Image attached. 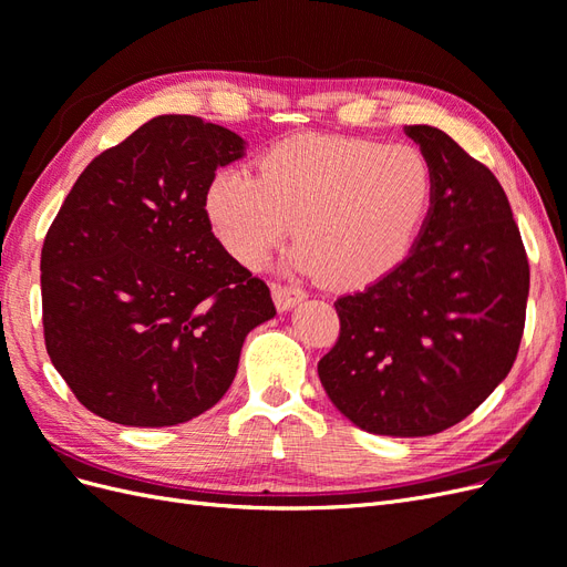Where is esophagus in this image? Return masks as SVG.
<instances>
[{"mask_svg":"<svg viewBox=\"0 0 567 567\" xmlns=\"http://www.w3.org/2000/svg\"><path fill=\"white\" fill-rule=\"evenodd\" d=\"M271 298H274V302H277V307H279L281 312H288V310H293V307H298L305 300V293H302L300 288H293V286L271 284Z\"/></svg>","mask_w":567,"mask_h":567,"instance_id":"1","label":"esophagus"}]
</instances>
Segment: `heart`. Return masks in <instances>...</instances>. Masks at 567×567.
<instances>
[{
	"label": "heart",
	"instance_id": "b5f03b06",
	"mask_svg": "<svg viewBox=\"0 0 567 567\" xmlns=\"http://www.w3.org/2000/svg\"><path fill=\"white\" fill-rule=\"evenodd\" d=\"M435 203V169L411 144L293 134L205 188V217L244 267L265 265L296 234L288 265L342 290L383 281L416 248Z\"/></svg>",
	"mask_w": 567,
	"mask_h": 567
}]
</instances>
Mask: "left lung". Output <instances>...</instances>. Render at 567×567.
<instances>
[{
	"label": "left lung",
	"mask_w": 567,
	"mask_h": 567,
	"mask_svg": "<svg viewBox=\"0 0 567 567\" xmlns=\"http://www.w3.org/2000/svg\"><path fill=\"white\" fill-rule=\"evenodd\" d=\"M404 132L435 169L433 213L402 267L336 300L340 338L319 381L362 431L425 437L473 414L508 375L529 267L489 169L437 127Z\"/></svg>",
	"instance_id": "left-lung-1"
}]
</instances>
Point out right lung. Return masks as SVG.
I'll list each match as a JSON object with an SVG mask.
<instances>
[{
    "label": "right lung",
    "instance_id": "right-lung-1",
    "mask_svg": "<svg viewBox=\"0 0 567 567\" xmlns=\"http://www.w3.org/2000/svg\"><path fill=\"white\" fill-rule=\"evenodd\" d=\"M236 132L158 115L96 156L42 248L51 364L92 414L132 427L186 423L229 390L246 336L277 315L269 288L205 217Z\"/></svg>",
    "mask_w": 567,
    "mask_h": 567
}]
</instances>
